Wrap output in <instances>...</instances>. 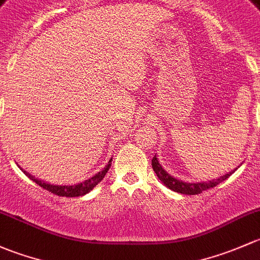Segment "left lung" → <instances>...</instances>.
<instances>
[{
    "instance_id": "left-lung-1",
    "label": "left lung",
    "mask_w": 260,
    "mask_h": 260,
    "mask_svg": "<svg viewBox=\"0 0 260 260\" xmlns=\"http://www.w3.org/2000/svg\"><path fill=\"white\" fill-rule=\"evenodd\" d=\"M151 165H152V169H154V171H155V174H156V176L159 178V180L161 181V183L164 184L167 188L173 190V191L180 192V194H185V195L200 194V192L204 191V190L214 188V186H216L218 184H220L221 181H224L225 179H228L229 176L232 175V174L234 173L238 168H239V167L235 168L234 170L229 171V173H226L225 175L219 176L218 179H213V180H210V181H202V183H185V181L179 180V179L171 176L169 173H167V170H165L164 168L159 164V160H157L156 155L152 157Z\"/></svg>"
}]
</instances>
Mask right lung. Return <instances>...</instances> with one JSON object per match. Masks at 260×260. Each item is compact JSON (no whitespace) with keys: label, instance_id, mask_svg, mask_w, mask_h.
I'll return each instance as SVG.
<instances>
[{"label":"right lung","instance_id":"obj_1","mask_svg":"<svg viewBox=\"0 0 260 260\" xmlns=\"http://www.w3.org/2000/svg\"><path fill=\"white\" fill-rule=\"evenodd\" d=\"M111 161H112V157L110 160H109V164L106 165V167L104 168L103 170L99 171V173H96L95 175L91 176V178L87 179V180L82 181V183L74 184V185H55V184L46 183V181L40 180V179L35 178L34 175H31V174L27 173L26 170L21 169V168H20V169L22 170L23 173H25L26 175H27L32 181H35V183H36L37 185L41 186V188L46 189L47 191H51L52 194L58 195V197L75 198V197H82V195L87 194V192H90L91 190L95 188V186L98 185V184L100 183L101 180H103L104 176H105L106 173H108V170L110 169Z\"/></svg>","mask_w":260,"mask_h":260}]
</instances>
